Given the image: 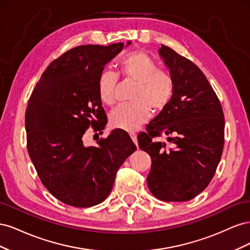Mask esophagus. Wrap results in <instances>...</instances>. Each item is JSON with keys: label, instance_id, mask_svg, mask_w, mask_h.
Returning <instances> with one entry per match:
<instances>
[{"label": "esophagus", "instance_id": "34e87169", "mask_svg": "<svg viewBox=\"0 0 250 250\" xmlns=\"http://www.w3.org/2000/svg\"><path fill=\"white\" fill-rule=\"evenodd\" d=\"M129 135H130V138H131V140L133 141V143L135 144V145H138V137H137V133L130 132Z\"/></svg>", "mask_w": 250, "mask_h": 250}]
</instances>
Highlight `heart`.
<instances>
[{
    "label": "heart",
    "instance_id": "heart-1",
    "mask_svg": "<svg viewBox=\"0 0 250 250\" xmlns=\"http://www.w3.org/2000/svg\"><path fill=\"white\" fill-rule=\"evenodd\" d=\"M121 73L126 79L137 82L130 104L120 105L110 113L113 127L126 131H135L146 123L151 108L162 111L168 106L174 95V80L171 75L157 69V64L147 53L135 51L128 53L120 62ZM118 75L104 70L98 78V93L106 105L116 102Z\"/></svg>",
    "mask_w": 250,
    "mask_h": 250
}]
</instances>
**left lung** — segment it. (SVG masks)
I'll list each match as a JSON object with an SVG mask.
<instances>
[{"instance_id":"1","label":"left lung","mask_w":250,"mask_h":250,"mask_svg":"<svg viewBox=\"0 0 250 250\" xmlns=\"http://www.w3.org/2000/svg\"><path fill=\"white\" fill-rule=\"evenodd\" d=\"M158 54L174 80L171 102L139 134V147L151 157L150 192L163 201H188L206 188L220 162L224 115L199 67L164 46ZM167 135L169 145L153 138Z\"/></svg>"}]
</instances>
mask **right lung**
<instances>
[{
	"label": "right lung",
	"mask_w": 250,
	"mask_h": 250,
	"mask_svg": "<svg viewBox=\"0 0 250 250\" xmlns=\"http://www.w3.org/2000/svg\"><path fill=\"white\" fill-rule=\"evenodd\" d=\"M123 49L118 42L65 52L42 73L29 100L25 123L30 158L42 185L67 206L89 208L106 199L117 171L137 150L121 129L98 146H85L82 140L90 125L97 131L107 123L98 78Z\"/></svg>",
	"instance_id": "obj_1"
}]
</instances>
